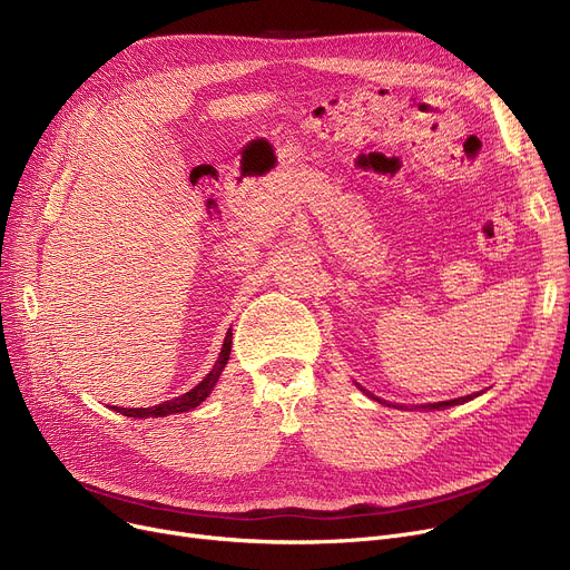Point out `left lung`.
<instances>
[{"label":"left lung","instance_id":"obj_1","mask_svg":"<svg viewBox=\"0 0 570 570\" xmlns=\"http://www.w3.org/2000/svg\"><path fill=\"white\" fill-rule=\"evenodd\" d=\"M376 402H381V404H385L383 400H379V397H374ZM466 400H471V395L469 397H460V400H448V402H436V404H423V406H417V409H428V411H432V409H439V411H443V409H448V406H455V404H460V402H466Z\"/></svg>","mask_w":570,"mask_h":570}]
</instances>
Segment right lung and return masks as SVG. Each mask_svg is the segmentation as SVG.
Wrapping results in <instances>:
<instances>
[{
  "label": "right lung",
  "instance_id": "right-lung-1",
  "mask_svg": "<svg viewBox=\"0 0 570 570\" xmlns=\"http://www.w3.org/2000/svg\"><path fill=\"white\" fill-rule=\"evenodd\" d=\"M230 337L233 333L228 331L226 333V340H224V346H222V353L217 357V363L213 367V372H209L196 387H191L189 393H185L183 397H175V400H168L164 404H157V406H147V409H122V406H112L117 413L122 415H129V417H147V415H155V417H164L168 413H183V411H191L196 409L209 393H213V387L217 385L226 363H228V355H230Z\"/></svg>",
  "mask_w": 570,
  "mask_h": 570
}]
</instances>
